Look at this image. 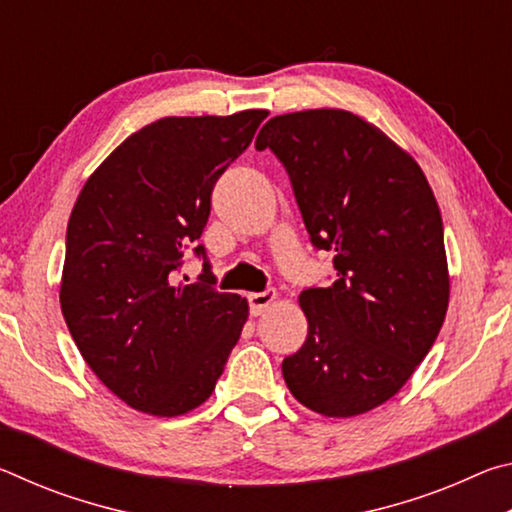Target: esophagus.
<instances>
[{
    "label": "esophagus",
    "mask_w": 512,
    "mask_h": 512,
    "mask_svg": "<svg viewBox=\"0 0 512 512\" xmlns=\"http://www.w3.org/2000/svg\"><path fill=\"white\" fill-rule=\"evenodd\" d=\"M275 298H277L275 289H266V291H259V293H250V296H248L250 314H253V316H262L264 311L273 305Z\"/></svg>",
    "instance_id": "esophagus-1"
}]
</instances>
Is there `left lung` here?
<instances>
[{
  "instance_id": "8db88e82",
  "label": "left lung",
  "mask_w": 512,
  "mask_h": 512,
  "mask_svg": "<svg viewBox=\"0 0 512 512\" xmlns=\"http://www.w3.org/2000/svg\"><path fill=\"white\" fill-rule=\"evenodd\" d=\"M255 146L287 169L311 244L334 250L336 282L298 298L309 329L284 381L327 418L368 413L400 393L445 323L436 196L411 153L348 110L277 115Z\"/></svg>"
}]
</instances>
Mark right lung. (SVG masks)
Masks as SVG:
<instances>
[{
  "label": "right lung",
  "mask_w": 512,
  "mask_h": 512,
  "mask_svg": "<svg viewBox=\"0 0 512 512\" xmlns=\"http://www.w3.org/2000/svg\"><path fill=\"white\" fill-rule=\"evenodd\" d=\"M268 110L164 117L126 137L85 180L67 223L60 309L81 357L121 402L176 418L212 395L248 300L176 284L212 189ZM203 255V246L196 248Z\"/></svg>",
  "instance_id": "1"
}]
</instances>
